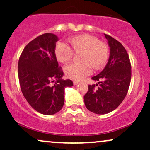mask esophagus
Masks as SVG:
<instances>
[{
  "instance_id": "34e87169",
  "label": "esophagus",
  "mask_w": 150,
  "mask_h": 150,
  "mask_svg": "<svg viewBox=\"0 0 150 150\" xmlns=\"http://www.w3.org/2000/svg\"><path fill=\"white\" fill-rule=\"evenodd\" d=\"M79 83H80V82H79V81H73V85H78Z\"/></svg>"
}]
</instances>
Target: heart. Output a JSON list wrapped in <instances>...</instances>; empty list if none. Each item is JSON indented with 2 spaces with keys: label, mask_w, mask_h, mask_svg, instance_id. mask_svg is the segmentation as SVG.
<instances>
[{
  "label": "heart",
  "mask_w": 150,
  "mask_h": 150,
  "mask_svg": "<svg viewBox=\"0 0 150 150\" xmlns=\"http://www.w3.org/2000/svg\"><path fill=\"white\" fill-rule=\"evenodd\" d=\"M71 47L75 52L83 51L82 64L72 63L65 68V73L68 78L81 80L92 72V64L96 70L104 67L108 58V49L106 44L99 42L97 37L89 34H80L69 39ZM55 54L61 63L70 61L73 56V51L64 42H58L55 48Z\"/></svg>",
  "instance_id": "heart-1"
}]
</instances>
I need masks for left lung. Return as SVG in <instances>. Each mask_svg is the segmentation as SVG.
Listing matches in <instances>:
<instances>
[{"instance_id":"left-lung-1","label":"left lung","mask_w":150,"mask_h":150,"mask_svg":"<svg viewBox=\"0 0 150 150\" xmlns=\"http://www.w3.org/2000/svg\"><path fill=\"white\" fill-rule=\"evenodd\" d=\"M104 35L110 49L108 61L102 71L92 77L97 83L89 85L84 96L85 106L96 114H106L116 109L125 99L131 79V65L126 50L116 39ZM98 84V88H95Z\"/></svg>"}]
</instances>
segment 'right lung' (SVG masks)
<instances>
[{
    "label": "right lung",
    "mask_w": 150,
    "mask_h": 150,
    "mask_svg": "<svg viewBox=\"0 0 150 150\" xmlns=\"http://www.w3.org/2000/svg\"><path fill=\"white\" fill-rule=\"evenodd\" d=\"M58 37L52 33L39 36L25 46L18 62L20 87L27 102L39 113L53 115L64 104L65 88L73 81L63 80L55 48ZM55 82L51 85V82Z\"/></svg>",
    "instance_id": "add662e5"
}]
</instances>
